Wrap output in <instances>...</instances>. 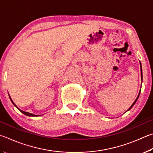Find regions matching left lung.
Here are the masks:
<instances>
[{
    "label": "left lung",
    "mask_w": 153,
    "mask_h": 153,
    "mask_svg": "<svg viewBox=\"0 0 153 153\" xmlns=\"http://www.w3.org/2000/svg\"><path fill=\"white\" fill-rule=\"evenodd\" d=\"M140 72H141V79L143 80V70H142V66H141V63H140ZM140 91H139V94H138V96H137V99L135 100V101L133 102V104H132V105L131 106H130L128 109V110H130L131 109V108L133 107V105H134V104H135V103L136 102H137V100L138 99V97H139V96H140ZM127 110V111H128Z\"/></svg>",
    "instance_id": "1"
}]
</instances>
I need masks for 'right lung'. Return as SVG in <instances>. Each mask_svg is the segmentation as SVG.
<instances>
[{
    "label": "right lung",
    "mask_w": 153,
    "mask_h": 153,
    "mask_svg": "<svg viewBox=\"0 0 153 153\" xmlns=\"http://www.w3.org/2000/svg\"><path fill=\"white\" fill-rule=\"evenodd\" d=\"M9 98H10V100H11V102H12V103L14 104V105H15V106L16 107V105H15V103H14V102H13V101L12 100V99H11V98H10V96H9ZM16 108H17V107H16ZM18 109H19V108H18ZM19 110H20L21 111V112H22V113H23V114H24L25 115H27V116H38L37 115H35V114H31V113H29V112H25V111H23V110H20V109H19Z\"/></svg>",
    "instance_id": "1"
}]
</instances>
